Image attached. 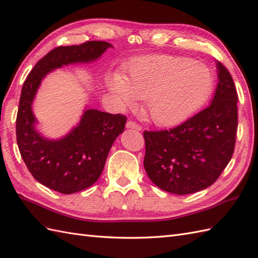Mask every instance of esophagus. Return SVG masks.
<instances>
[{
    "label": "esophagus",
    "mask_w": 258,
    "mask_h": 258,
    "mask_svg": "<svg viewBox=\"0 0 258 258\" xmlns=\"http://www.w3.org/2000/svg\"><path fill=\"white\" fill-rule=\"evenodd\" d=\"M126 128H132V130H136V131H142V127L140 126L139 124L135 123V122H132V121H128L126 123Z\"/></svg>",
    "instance_id": "obj_1"
}]
</instances>
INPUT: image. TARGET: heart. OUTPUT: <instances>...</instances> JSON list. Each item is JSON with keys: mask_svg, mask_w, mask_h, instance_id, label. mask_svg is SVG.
I'll list each match as a JSON object with an SVG mask.
<instances>
[{"mask_svg": "<svg viewBox=\"0 0 258 258\" xmlns=\"http://www.w3.org/2000/svg\"><path fill=\"white\" fill-rule=\"evenodd\" d=\"M107 89L124 106L145 99V110L154 123L175 126L205 105L214 88L212 71L192 59L154 55L137 59L126 77L111 75Z\"/></svg>", "mask_w": 258, "mask_h": 258, "instance_id": "obj_1", "label": "heart"}]
</instances>
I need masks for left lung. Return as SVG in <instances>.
Segmentation results:
<instances>
[{
  "label": "left lung",
  "mask_w": 258,
  "mask_h": 258,
  "mask_svg": "<svg viewBox=\"0 0 258 258\" xmlns=\"http://www.w3.org/2000/svg\"><path fill=\"white\" fill-rule=\"evenodd\" d=\"M215 64L218 85L207 109L169 131L144 132V167L167 192L189 195L210 187L234 152L237 93L227 69Z\"/></svg>",
  "instance_id": "1"
}]
</instances>
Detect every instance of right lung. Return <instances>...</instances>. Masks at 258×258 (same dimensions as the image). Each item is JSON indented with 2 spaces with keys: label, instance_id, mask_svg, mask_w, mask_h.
<instances>
[{
  "label": "right lung",
  "instance_id": "obj_1",
  "mask_svg": "<svg viewBox=\"0 0 258 258\" xmlns=\"http://www.w3.org/2000/svg\"><path fill=\"white\" fill-rule=\"evenodd\" d=\"M113 46L106 41H87L60 46L35 64L22 88L16 117V140L24 163L33 177L63 195L91 187L103 171L116 137L123 133L126 117L86 105L79 122L59 139H49L37 128L33 103L41 81L64 66L97 61Z\"/></svg>",
  "mask_w": 258,
  "mask_h": 258
}]
</instances>
